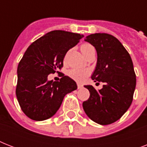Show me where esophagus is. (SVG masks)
Here are the masks:
<instances>
[{"mask_svg": "<svg viewBox=\"0 0 147 147\" xmlns=\"http://www.w3.org/2000/svg\"><path fill=\"white\" fill-rule=\"evenodd\" d=\"M77 86H78V89H81V88H83V85H82V84H79V83L77 84Z\"/></svg>", "mask_w": 147, "mask_h": 147, "instance_id": "obj_1", "label": "esophagus"}]
</instances>
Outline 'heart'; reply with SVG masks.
<instances>
[{"instance_id":"heart-1","label":"heart","mask_w":147,"mask_h":147,"mask_svg":"<svg viewBox=\"0 0 147 147\" xmlns=\"http://www.w3.org/2000/svg\"><path fill=\"white\" fill-rule=\"evenodd\" d=\"M94 49V48L92 47V45L88 44H83L81 47V50L82 53H83V55H87L88 53H89L90 51ZM67 55H65L64 58V61L66 60ZM90 75V71L87 69H77V68H73L71 69L70 70L68 71V76L71 78H72L73 80L78 82H82L85 80V78H87L88 76Z\"/></svg>"}]
</instances>
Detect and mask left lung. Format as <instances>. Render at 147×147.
<instances>
[{"label": "left lung", "instance_id": "obj_1", "mask_svg": "<svg viewBox=\"0 0 147 147\" xmlns=\"http://www.w3.org/2000/svg\"><path fill=\"white\" fill-rule=\"evenodd\" d=\"M85 41L94 46L98 54L92 79L105 85L98 91L92 85H85L90 97L83 102V109L95 123L111 124L123 116L133 101L136 74L132 59L114 36L94 33L86 36Z\"/></svg>", "mask_w": 147, "mask_h": 147}]
</instances>
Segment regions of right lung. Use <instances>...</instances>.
I'll return each instance as SVG.
<instances>
[{
    "mask_svg": "<svg viewBox=\"0 0 147 147\" xmlns=\"http://www.w3.org/2000/svg\"><path fill=\"white\" fill-rule=\"evenodd\" d=\"M82 37L78 33L53 30L27 48L17 67L16 95L29 118L40 121L53 117L65 94L77 89L76 82L58 70L63 67L67 52ZM55 71L61 77L60 82L47 80Z\"/></svg>",
    "mask_w": 147,
    "mask_h": 147,
    "instance_id": "right-lung-1",
    "label": "right lung"
}]
</instances>
